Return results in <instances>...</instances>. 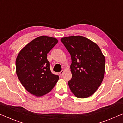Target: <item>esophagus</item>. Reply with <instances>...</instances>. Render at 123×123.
I'll list each match as a JSON object with an SVG mask.
<instances>
[{
    "label": "esophagus",
    "instance_id": "obj_1",
    "mask_svg": "<svg viewBox=\"0 0 123 123\" xmlns=\"http://www.w3.org/2000/svg\"><path fill=\"white\" fill-rule=\"evenodd\" d=\"M64 70H62L61 72H59V74L60 75H63V74L64 73Z\"/></svg>",
    "mask_w": 123,
    "mask_h": 123
}]
</instances>
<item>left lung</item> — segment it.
<instances>
[{
	"label": "left lung",
	"instance_id": "obj_1",
	"mask_svg": "<svg viewBox=\"0 0 123 123\" xmlns=\"http://www.w3.org/2000/svg\"><path fill=\"white\" fill-rule=\"evenodd\" d=\"M70 54L72 77L68 85L78 98L93 95L100 87L105 73V58L98 45L81 36L62 38Z\"/></svg>",
	"mask_w": 123,
	"mask_h": 123
}]
</instances>
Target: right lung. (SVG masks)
<instances>
[{
	"mask_svg": "<svg viewBox=\"0 0 123 123\" xmlns=\"http://www.w3.org/2000/svg\"><path fill=\"white\" fill-rule=\"evenodd\" d=\"M56 38L42 36L28 43L17 57L16 73L23 86L30 93L42 96L54 88L58 75L50 70L47 54L58 43Z\"/></svg>",
	"mask_w": 123,
	"mask_h": 123,
	"instance_id": "1",
	"label": "right lung"
}]
</instances>
